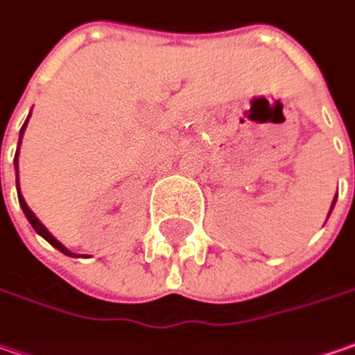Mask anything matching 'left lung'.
Masks as SVG:
<instances>
[{
	"label": "left lung",
	"instance_id": "obj_1",
	"mask_svg": "<svg viewBox=\"0 0 355 355\" xmlns=\"http://www.w3.org/2000/svg\"><path fill=\"white\" fill-rule=\"evenodd\" d=\"M336 198H338V194H336ZM336 198H334V202H331V208H334V205H336ZM331 208H330V212H331ZM330 216V214H328Z\"/></svg>",
	"mask_w": 355,
	"mask_h": 355
}]
</instances>
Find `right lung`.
Instances as JSON below:
<instances>
[{"label": "right lung", "instance_id": "add662e5", "mask_svg": "<svg viewBox=\"0 0 355 355\" xmlns=\"http://www.w3.org/2000/svg\"><path fill=\"white\" fill-rule=\"evenodd\" d=\"M27 121H29V116H27ZM27 121L24 123V127H21V131H19V145H21V137H24V132H25V127H27ZM17 155H19V148H17V153H15V184H17V198H19V207H21V210H24V214L27 216V220H29V224L33 226V230L37 232L39 236H43V239L47 240L51 246H55L59 252H63V254H67V256H73V258H77L79 254H73L71 250H67L59 240L55 239L53 234L41 224V220H39L37 216L33 214V210L31 208L27 207V202H25V198H24V194H21V191H19V164H17Z\"/></svg>", "mask_w": 355, "mask_h": 355}]
</instances>
